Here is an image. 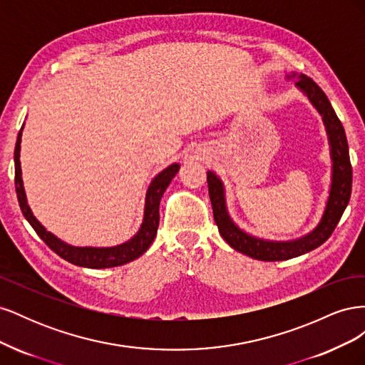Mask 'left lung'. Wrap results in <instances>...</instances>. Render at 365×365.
I'll use <instances>...</instances> for the list:
<instances>
[{
  "mask_svg": "<svg viewBox=\"0 0 365 365\" xmlns=\"http://www.w3.org/2000/svg\"><path fill=\"white\" fill-rule=\"evenodd\" d=\"M286 79H295V86L309 98V102L312 103L318 114L322 115L329 140L330 160H332V182H330L326 208L317 227L312 231H309L307 235L292 240H268L248 235L247 231L235 224V220L231 219L228 213L225 187L222 180L213 170L207 172L208 195L213 207L215 222L219 228L220 236L224 237V240L233 250L256 260L264 262L294 259L323 245L332 236L335 227L338 225L349 204L351 193V164L346 132L332 105H330L327 96L311 77L304 74L297 77V74L292 73L286 76Z\"/></svg>",
  "mask_w": 365,
  "mask_h": 365,
  "instance_id": "1",
  "label": "left lung"
}]
</instances>
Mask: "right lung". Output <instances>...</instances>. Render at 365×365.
I'll list each match as a JSON object with an SVG mask.
<instances>
[{"instance_id": "obj_1", "label": "right lung", "mask_w": 365, "mask_h": 365, "mask_svg": "<svg viewBox=\"0 0 365 365\" xmlns=\"http://www.w3.org/2000/svg\"><path fill=\"white\" fill-rule=\"evenodd\" d=\"M23 128H21L16 146H15V187H16V196L18 202L23 212L24 217L29 220V224L36 231V235L46 242V244L58 254L59 257L67 260L77 267L83 268H93V269H102V268H113L121 267V264L129 263L132 260L138 259L141 254H145L148 248L152 245L153 239L157 236V230L160 224V201L168 189L173 176L178 173L180 164L173 163L169 168H165L160 172L155 178L148 187L146 200H145V215H143V222L140 230L132 236L129 240L115 247H74L67 244V242L61 240L54 236L47 228L43 227L39 220L33 215L30 205L27 204V196L24 190L23 182V172H21V161H19V152H21V137H23Z\"/></svg>"}]
</instances>
